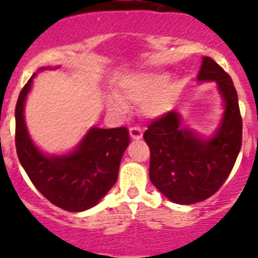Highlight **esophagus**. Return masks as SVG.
I'll return each mask as SVG.
<instances>
[{
    "mask_svg": "<svg viewBox=\"0 0 258 258\" xmlns=\"http://www.w3.org/2000/svg\"><path fill=\"white\" fill-rule=\"evenodd\" d=\"M129 134H131V138L133 141H140L142 138V132H141L140 127H131Z\"/></svg>",
    "mask_w": 258,
    "mask_h": 258,
    "instance_id": "34e87169",
    "label": "esophagus"
}]
</instances>
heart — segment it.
Here are the masks:
<instances>
[{"label":"heart","mask_w":258,"mask_h":258,"mask_svg":"<svg viewBox=\"0 0 258 258\" xmlns=\"http://www.w3.org/2000/svg\"><path fill=\"white\" fill-rule=\"evenodd\" d=\"M178 94V83L168 79L165 72H141L124 79L118 86V97L111 95L107 101L111 112L122 115L126 103L142 104V115L157 120L169 112Z\"/></svg>","instance_id":"1"}]
</instances>
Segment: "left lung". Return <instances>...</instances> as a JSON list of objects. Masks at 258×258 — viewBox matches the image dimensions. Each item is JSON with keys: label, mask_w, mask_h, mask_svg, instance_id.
I'll return each instance as SVG.
<instances>
[{"label": "left lung", "mask_w": 258, "mask_h": 258, "mask_svg": "<svg viewBox=\"0 0 258 258\" xmlns=\"http://www.w3.org/2000/svg\"><path fill=\"white\" fill-rule=\"evenodd\" d=\"M198 83H216L222 115L209 136L182 125L170 111L151 122L143 138L151 151L150 179L166 199L188 206L212 197L223 184L241 147L238 94L229 75L209 56H203Z\"/></svg>", "instance_id": "1"}]
</instances>
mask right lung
<instances>
[{"label": "right lung", "mask_w": 258, "mask_h": 258, "mask_svg": "<svg viewBox=\"0 0 258 258\" xmlns=\"http://www.w3.org/2000/svg\"><path fill=\"white\" fill-rule=\"evenodd\" d=\"M20 92L15 107V143L23 169L50 203L68 212L93 208L117 181L121 157L131 142L126 127L92 126L71 151L47 154L32 140L26 124V101L38 72Z\"/></svg>", "instance_id": "1"}]
</instances>
